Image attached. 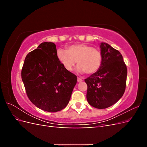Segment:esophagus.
<instances>
[{
	"label": "esophagus",
	"instance_id": "obj_1",
	"mask_svg": "<svg viewBox=\"0 0 147 147\" xmlns=\"http://www.w3.org/2000/svg\"><path fill=\"white\" fill-rule=\"evenodd\" d=\"M83 81V79L82 78H79V77H78L77 78V82H78V83H80V82H82Z\"/></svg>",
	"mask_w": 147,
	"mask_h": 147
}]
</instances>
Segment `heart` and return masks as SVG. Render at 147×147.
<instances>
[{
  "mask_svg": "<svg viewBox=\"0 0 147 147\" xmlns=\"http://www.w3.org/2000/svg\"><path fill=\"white\" fill-rule=\"evenodd\" d=\"M56 56L66 70L72 71L77 63L78 72L87 74L96 73L100 67L102 59L99 50L86 44L72 45L67 50L59 49Z\"/></svg>",
  "mask_w": 147,
  "mask_h": 147,
  "instance_id": "obj_1",
  "label": "heart"
}]
</instances>
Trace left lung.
<instances>
[{
	"instance_id": "8db88e82",
	"label": "left lung",
	"mask_w": 147,
	"mask_h": 147,
	"mask_svg": "<svg viewBox=\"0 0 147 147\" xmlns=\"http://www.w3.org/2000/svg\"><path fill=\"white\" fill-rule=\"evenodd\" d=\"M102 64L99 69L84 80L86 99L96 109L108 108L117 102L126 89L127 67L120 52L108 43H100Z\"/></svg>"
}]
</instances>
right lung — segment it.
Listing matches in <instances>:
<instances>
[{"label": "right lung", "instance_id": "1", "mask_svg": "<svg viewBox=\"0 0 147 147\" xmlns=\"http://www.w3.org/2000/svg\"><path fill=\"white\" fill-rule=\"evenodd\" d=\"M56 53L54 43H42L26 56L21 70L29 100L48 112H59L65 107L77 83V76L64 68Z\"/></svg>", "mask_w": 147, "mask_h": 147}]
</instances>
